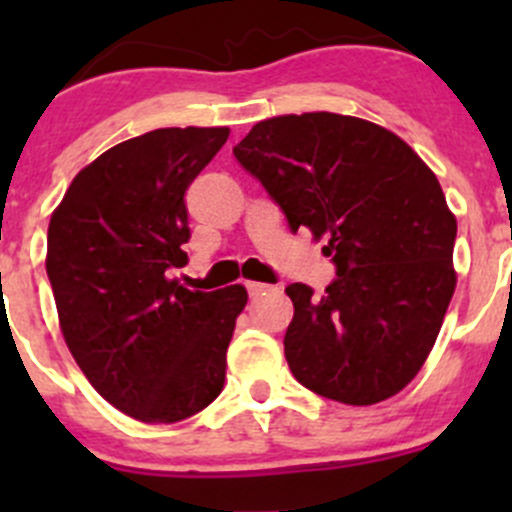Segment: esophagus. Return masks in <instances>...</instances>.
Instances as JSON below:
<instances>
[{
  "label": "esophagus",
  "mask_w": 512,
  "mask_h": 512,
  "mask_svg": "<svg viewBox=\"0 0 512 512\" xmlns=\"http://www.w3.org/2000/svg\"><path fill=\"white\" fill-rule=\"evenodd\" d=\"M270 285H265V282H247V292H250V297H257V294L267 292Z\"/></svg>",
  "instance_id": "1"
}]
</instances>
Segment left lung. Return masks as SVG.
Returning a JSON list of instances; mask_svg holds the SVG:
<instances>
[{
	"label": "left lung",
	"mask_w": 512,
	"mask_h": 512,
	"mask_svg": "<svg viewBox=\"0 0 512 512\" xmlns=\"http://www.w3.org/2000/svg\"><path fill=\"white\" fill-rule=\"evenodd\" d=\"M289 230L329 237L337 277L314 297L289 285L285 356L324 399L371 406L418 374L456 289V218L409 143L339 113L260 121L232 148Z\"/></svg>",
	"instance_id": "obj_1"
}]
</instances>
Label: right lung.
I'll return each instance as SVG.
<instances>
[{
	"mask_svg": "<svg viewBox=\"0 0 512 512\" xmlns=\"http://www.w3.org/2000/svg\"><path fill=\"white\" fill-rule=\"evenodd\" d=\"M230 128H158L108 148L49 223L46 275L66 347L91 386L143 423L203 411L225 384L227 344L247 292L168 280L190 240L185 190Z\"/></svg>",
	"mask_w": 512,
	"mask_h": 512,
	"instance_id": "1",
	"label": "right lung"
}]
</instances>
